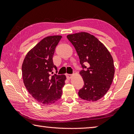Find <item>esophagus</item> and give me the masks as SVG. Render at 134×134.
Segmentation results:
<instances>
[{
	"label": "esophagus",
	"mask_w": 134,
	"mask_h": 134,
	"mask_svg": "<svg viewBox=\"0 0 134 134\" xmlns=\"http://www.w3.org/2000/svg\"><path fill=\"white\" fill-rule=\"evenodd\" d=\"M72 74H66V77L68 79H70L72 77Z\"/></svg>",
	"instance_id": "obj_1"
}]
</instances>
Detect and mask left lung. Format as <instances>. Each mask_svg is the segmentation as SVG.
Masks as SVG:
<instances>
[{
    "label": "left lung",
    "instance_id": "obj_1",
    "mask_svg": "<svg viewBox=\"0 0 134 134\" xmlns=\"http://www.w3.org/2000/svg\"><path fill=\"white\" fill-rule=\"evenodd\" d=\"M67 37L75 48L83 68L80 74L85 85L79 90V96L86 100L96 101L105 96L112 83V57L105 45L89 33L81 32Z\"/></svg>",
    "mask_w": 134,
    "mask_h": 134
}]
</instances>
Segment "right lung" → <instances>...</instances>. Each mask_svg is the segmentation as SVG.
<instances>
[{"label": "right lung", "mask_w": 134, "mask_h": 134, "mask_svg": "<svg viewBox=\"0 0 134 134\" xmlns=\"http://www.w3.org/2000/svg\"><path fill=\"white\" fill-rule=\"evenodd\" d=\"M61 35L44 38L29 51L22 65V78L28 92L42 105H51L62 97L65 75L53 74L57 70L53 57Z\"/></svg>", "instance_id": "1"}]
</instances>
